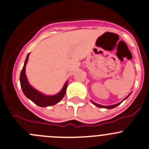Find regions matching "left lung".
<instances>
[{
    "label": "left lung",
    "mask_w": 149,
    "mask_h": 149,
    "mask_svg": "<svg viewBox=\"0 0 149 149\" xmlns=\"http://www.w3.org/2000/svg\"><path fill=\"white\" fill-rule=\"evenodd\" d=\"M131 94V93H130V94L128 95V96H127V97H126L125 99H124V100H125L126 99H127L129 97H130V95ZM124 100H123V101H124ZM123 101H121V102H119V103H118V104H113V105H108V106H104V105H101V104H97V103H96V102H93V101H91V102L93 103V104H94L95 106H97V107H101V108H107V109H113V108H114V107H117V106L118 105H119L120 104H121V102H122Z\"/></svg>",
    "instance_id": "left-lung-1"
}]
</instances>
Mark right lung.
<instances>
[{
    "instance_id": "obj_1",
    "label": "right lung",
    "mask_w": 149,
    "mask_h": 149,
    "mask_svg": "<svg viewBox=\"0 0 149 149\" xmlns=\"http://www.w3.org/2000/svg\"><path fill=\"white\" fill-rule=\"evenodd\" d=\"M30 53H28L26 59L24 63L23 68L20 73V77H19V81H20V86L22 88V90L25 97L30 100L37 104L39 107H48V106H52L58 103L66 93V88H67L68 81L65 83L64 86L62 88L61 90L58 93L55 95H45L44 93H41L40 91L35 89L32 86H31L27 79L26 74H25V66L28 61Z\"/></svg>"
}]
</instances>
